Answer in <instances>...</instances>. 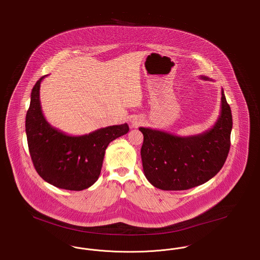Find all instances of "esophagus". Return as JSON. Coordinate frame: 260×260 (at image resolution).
Segmentation results:
<instances>
[{"mask_svg": "<svg viewBox=\"0 0 260 260\" xmlns=\"http://www.w3.org/2000/svg\"><path fill=\"white\" fill-rule=\"evenodd\" d=\"M138 124H139L138 122H135V123H134V125H137Z\"/></svg>", "mask_w": 260, "mask_h": 260, "instance_id": "obj_1", "label": "esophagus"}]
</instances>
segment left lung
I'll list each match as a JSON object with an SVG mask.
<instances>
[{
    "instance_id": "1",
    "label": "left lung",
    "mask_w": 260,
    "mask_h": 260,
    "mask_svg": "<svg viewBox=\"0 0 260 260\" xmlns=\"http://www.w3.org/2000/svg\"><path fill=\"white\" fill-rule=\"evenodd\" d=\"M200 77L211 80L206 76ZM231 129L232 115L223 89L218 120L202 134L179 136L139 127L144 136L141 159L147 180L164 190H184L206 183L226 160Z\"/></svg>"
}]
</instances>
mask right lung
Here are the masks:
<instances>
[{
	"mask_svg": "<svg viewBox=\"0 0 260 260\" xmlns=\"http://www.w3.org/2000/svg\"><path fill=\"white\" fill-rule=\"evenodd\" d=\"M34 86L26 115V135L34 167L54 187L82 190L99 179L107 146L128 133L127 124L109 125L88 135H70L50 125L42 113L40 89Z\"/></svg>",
	"mask_w": 260,
	"mask_h": 260,
	"instance_id": "add662e5",
	"label": "right lung"
}]
</instances>
